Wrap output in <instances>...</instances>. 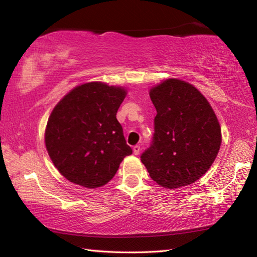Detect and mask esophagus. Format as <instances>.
Returning a JSON list of instances; mask_svg holds the SVG:
<instances>
[{"instance_id": "esophagus-1", "label": "esophagus", "mask_w": 257, "mask_h": 257, "mask_svg": "<svg viewBox=\"0 0 257 257\" xmlns=\"http://www.w3.org/2000/svg\"><path fill=\"white\" fill-rule=\"evenodd\" d=\"M133 151H134V154H135V155H138L139 152H141V146H138V145L134 146V147H133Z\"/></svg>"}]
</instances>
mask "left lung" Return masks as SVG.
Listing matches in <instances>:
<instances>
[{"mask_svg": "<svg viewBox=\"0 0 257 257\" xmlns=\"http://www.w3.org/2000/svg\"><path fill=\"white\" fill-rule=\"evenodd\" d=\"M156 108L154 136L141 160L156 184L180 188L206 173L219 153L221 127L204 95L191 84L170 78L152 87Z\"/></svg>", "mask_w": 257, "mask_h": 257, "instance_id": "obj_1", "label": "left lung"}]
</instances>
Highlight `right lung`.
Segmentation results:
<instances>
[{"label": "right lung", "instance_id": "right-lung-1", "mask_svg": "<svg viewBox=\"0 0 257 257\" xmlns=\"http://www.w3.org/2000/svg\"><path fill=\"white\" fill-rule=\"evenodd\" d=\"M125 95L123 87L92 81L75 87L56 104L47 120L45 146L66 179L86 188L102 187L133 153L116 120Z\"/></svg>", "mask_w": 257, "mask_h": 257}]
</instances>
